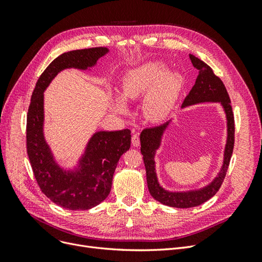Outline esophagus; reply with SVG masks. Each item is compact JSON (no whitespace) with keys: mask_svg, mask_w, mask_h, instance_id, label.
<instances>
[{"mask_svg":"<svg viewBox=\"0 0 262 262\" xmlns=\"http://www.w3.org/2000/svg\"><path fill=\"white\" fill-rule=\"evenodd\" d=\"M131 142H132V145L138 147L140 145V138H139V134L137 133H133L132 136V139H131Z\"/></svg>","mask_w":262,"mask_h":262,"instance_id":"34e87169","label":"esophagus"}]
</instances>
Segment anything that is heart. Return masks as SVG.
<instances>
[{
	"label": "heart",
	"instance_id": "b5f03b06",
	"mask_svg": "<svg viewBox=\"0 0 262 262\" xmlns=\"http://www.w3.org/2000/svg\"><path fill=\"white\" fill-rule=\"evenodd\" d=\"M182 85L184 80L181 75L166 73V68L162 63L148 62L130 70L123 76L121 96L125 100H136L145 95L144 115L149 120L161 121L175 107ZM123 100L121 97H116L113 101L114 109L119 114L128 112Z\"/></svg>",
	"mask_w": 262,
	"mask_h": 262
}]
</instances>
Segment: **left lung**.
Masks as SVG:
<instances>
[{"label": "left lung", "instance_id": "left-lung-1", "mask_svg": "<svg viewBox=\"0 0 262 262\" xmlns=\"http://www.w3.org/2000/svg\"><path fill=\"white\" fill-rule=\"evenodd\" d=\"M189 58L191 60L193 67L196 70H199V75L196 76L192 90L190 91L188 96L185 98L181 108L201 104V102H220L226 116L227 138L224 148L223 165H222L217 176L209 185L200 189L188 190V191H169V190H166L158 182L154 158L156 150L161 146L164 133L167 130L171 120L162 125L154 126V128L144 129L140 136L141 153L143 155L146 170V181L150 195L158 202L168 205V207L179 209L198 207V205L210 200L219 191L222 182H223L226 176L229 162H231L235 140L234 114L231 106V99H229L223 82L213 73L212 69L207 63L198 59L193 54H189Z\"/></svg>", "mask_w": 262, "mask_h": 262}]
</instances>
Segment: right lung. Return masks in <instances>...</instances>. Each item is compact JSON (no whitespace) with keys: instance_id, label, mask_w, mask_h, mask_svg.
Returning <instances> with one entry per match:
<instances>
[{"instance_id":"add662e5","label":"right lung","mask_w":262,"mask_h":262,"mask_svg":"<svg viewBox=\"0 0 262 262\" xmlns=\"http://www.w3.org/2000/svg\"><path fill=\"white\" fill-rule=\"evenodd\" d=\"M108 52L105 47H97L62 53L43 71L31 95L26 133L28 157L41 191L61 208L85 211L106 199L112 190L117 164L130 148L131 131L95 132L75 167L63 168L45 138L43 93L61 71L91 70Z\"/></svg>"}]
</instances>
